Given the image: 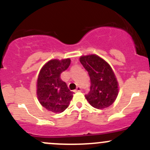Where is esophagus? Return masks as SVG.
Returning a JSON list of instances; mask_svg holds the SVG:
<instances>
[{"mask_svg": "<svg viewBox=\"0 0 150 150\" xmlns=\"http://www.w3.org/2000/svg\"><path fill=\"white\" fill-rule=\"evenodd\" d=\"M78 91H81V88L80 86H78L77 88L74 91V92H78Z\"/></svg>", "mask_w": 150, "mask_h": 150, "instance_id": "obj_1", "label": "esophagus"}]
</instances>
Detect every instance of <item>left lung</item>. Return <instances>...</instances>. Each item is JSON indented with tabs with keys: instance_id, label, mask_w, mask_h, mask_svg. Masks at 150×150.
Segmentation results:
<instances>
[{
	"instance_id": "left-lung-1",
	"label": "left lung",
	"mask_w": 150,
	"mask_h": 150,
	"mask_svg": "<svg viewBox=\"0 0 150 150\" xmlns=\"http://www.w3.org/2000/svg\"><path fill=\"white\" fill-rule=\"evenodd\" d=\"M80 62L88 72L90 91L85 96L94 108L102 110L112 105L118 95L119 85L110 64L96 54L81 56Z\"/></svg>"
}]
</instances>
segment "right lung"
I'll use <instances>...</instances> for the list:
<instances>
[{
  "instance_id": "add662e5",
  "label": "right lung",
  "mask_w": 150,
  "mask_h": 150,
  "mask_svg": "<svg viewBox=\"0 0 150 150\" xmlns=\"http://www.w3.org/2000/svg\"><path fill=\"white\" fill-rule=\"evenodd\" d=\"M70 62V59L50 60L43 66L38 77L36 93L39 102L47 110L57 114L64 112L73 97V92L60 78Z\"/></svg>"
}]
</instances>
